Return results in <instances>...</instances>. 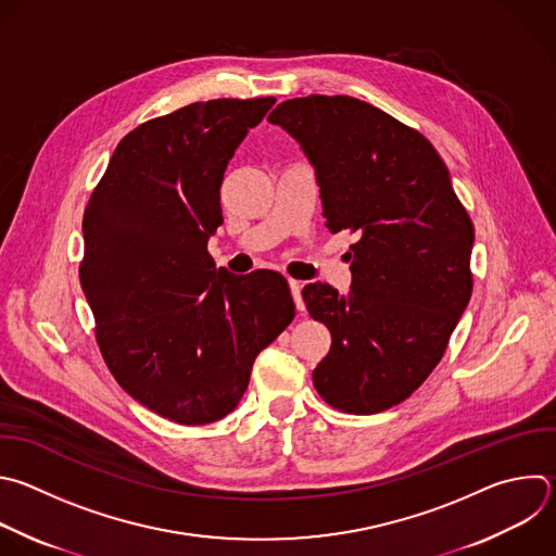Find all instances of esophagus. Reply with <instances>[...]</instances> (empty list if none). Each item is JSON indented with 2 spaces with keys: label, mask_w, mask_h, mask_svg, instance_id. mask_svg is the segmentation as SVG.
Masks as SVG:
<instances>
[{
  "label": "esophagus",
  "mask_w": 556,
  "mask_h": 556,
  "mask_svg": "<svg viewBox=\"0 0 556 556\" xmlns=\"http://www.w3.org/2000/svg\"><path fill=\"white\" fill-rule=\"evenodd\" d=\"M288 283H290V292H292V299H294V303H296V309H299V312H303V309H305V303H303V296H301V288H303V283H301V281H296V279H290Z\"/></svg>",
  "instance_id": "1"
}]
</instances>
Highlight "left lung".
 <instances>
[{"instance_id": "8db88e82", "label": "left lung", "mask_w": 556, "mask_h": 556, "mask_svg": "<svg viewBox=\"0 0 556 556\" xmlns=\"http://www.w3.org/2000/svg\"><path fill=\"white\" fill-rule=\"evenodd\" d=\"M314 165L327 229H349L351 292L307 283L331 331L314 368L318 395L349 415L408 400L441 362L473 288V225L434 146L351 96H307L270 115Z\"/></svg>"}]
</instances>
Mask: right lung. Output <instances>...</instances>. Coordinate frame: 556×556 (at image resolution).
Wrapping results in <instances>:
<instances>
[{
	"label": "right lung",
	"instance_id": "right-lung-1",
	"mask_svg": "<svg viewBox=\"0 0 556 556\" xmlns=\"http://www.w3.org/2000/svg\"><path fill=\"white\" fill-rule=\"evenodd\" d=\"M275 98L194 102L130 130L83 218L80 283L117 384L180 426L227 417L294 318L283 275H231L207 251L220 185Z\"/></svg>",
	"mask_w": 556,
	"mask_h": 556
}]
</instances>
